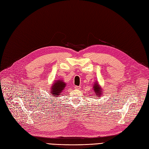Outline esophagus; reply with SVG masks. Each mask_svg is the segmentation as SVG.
<instances>
[{
	"mask_svg": "<svg viewBox=\"0 0 149 149\" xmlns=\"http://www.w3.org/2000/svg\"><path fill=\"white\" fill-rule=\"evenodd\" d=\"M74 88H75L76 89H78V90H79V89H81V87H80V86H75Z\"/></svg>",
	"mask_w": 149,
	"mask_h": 149,
	"instance_id": "1",
	"label": "esophagus"
}]
</instances>
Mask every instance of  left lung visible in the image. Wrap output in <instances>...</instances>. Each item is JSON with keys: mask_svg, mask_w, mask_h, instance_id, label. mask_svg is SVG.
Masks as SVG:
<instances>
[{"mask_svg": "<svg viewBox=\"0 0 149 149\" xmlns=\"http://www.w3.org/2000/svg\"><path fill=\"white\" fill-rule=\"evenodd\" d=\"M93 89H94V91L95 92L96 95L98 97V98L99 99L100 96L102 95V92H103V91H102L101 86L99 84L98 81H95L94 83V84L93 86Z\"/></svg>", "mask_w": 149, "mask_h": 149, "instance_id": "1", "label": "left lung"}]
</instances>
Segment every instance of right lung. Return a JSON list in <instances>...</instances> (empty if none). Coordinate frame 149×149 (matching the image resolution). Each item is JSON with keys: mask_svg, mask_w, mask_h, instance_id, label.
<instances>
[{"mask_svg": "<svg viewBox=\"0 0 149 149\" xmlns=\"http://www.w3.org/2000/svg\"><path fill=\"white\" fill-rule=\"evenodd\" d=\"M66 84L61 79L56 80L50 87V94L54 97H58L65 88Z\"/></svg>", "mask_w": 149, "mask_h": 149, "instance_id": "obj_1", "label": "right lung"}]
</instances>
